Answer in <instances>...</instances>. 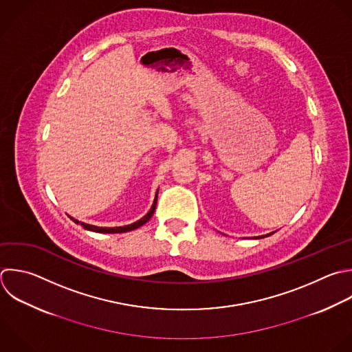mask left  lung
<instances>
[{
  "label": "left lung",
  "mask_w": 352,
  "mask_h": 352,
  "mask_svg": "<svg viewBox=\"0 0 352 352\" xmlns=\"http://www.w3.org/2000/svg\"><path fill=\"white\" fill-rule=\"evenodd\" d=\"M275 232V231H274ZM274 232H270V234H265V235H260V236H253L254 239H260V238H265V236H270V235H272Z\"/></svg>",
  "instance_id": "obj_1"
}]
</instances>
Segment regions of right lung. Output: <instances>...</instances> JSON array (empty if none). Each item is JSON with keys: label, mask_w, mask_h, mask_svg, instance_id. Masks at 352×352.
<instances>
[{"label": "right lung", "mask_w": 352, "mask_h": 352, "mask_svg": "<svg viewBox=\"0 0 352 352\" xmlns=\"http://www.w3.org/2000/svg\"><path fill=\"white\" fill-rule=\"evenodd\" d=\"M157 198H158V190H157V192H155V198H154V202H153L150 210H148L140 220H138V221H135V223H132V224H128V226H122V227H98V226H92V224H87V223L78 221L77 219H74V217H72V216H70V219H72L74 223L82 226V228H85V230H88V231H94V232H102V234L128 232V231H132V230H136V228L142 227L143 224H146V223L151 219V216L154 214L155 206H157Z\"/></svg>", "instance_id": "right-lung-1"}]
</instances>
